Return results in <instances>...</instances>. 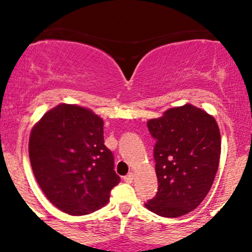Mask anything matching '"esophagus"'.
Instances as JSON below:
<instances>
[{
    "label": "esophagus",
    "mask_w": 252,
    "mask_h": 252,
    "mask_svg": "<svg viewBox=\"0 0 252 252\" xmlns=\"http://www.w3.org/2000/svg\"><path fill=\"white\" fill-rule=\"evenodd\" d=\"M132 180H134V174H132V173H129L128 175L124 176V181L128 182V184H131Z\"/></svg>",
    "instance_id": "obj_1"
}]
</instances>
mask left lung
I'll use <instances>...</instances> for the list:
<instances>
[{
	"instance_id": "left-lung-1",
	"label": "left lung",
	"mask_w": 252,
	"mask_h": 252,
	"mask_svg": "<svg viewBox=\"0 0 252 252\" xmlns=\"http://www.w3.org/2000/svg\"><path fill=\"white\" fill-rule=\"evenodd\" d=\"M154 147L158 189L146 202L152 212L176 218L193 211L210 192L220 158V132L212 116L192 104L167 110L147 123Z\"/></svg>"
}]
</instances>
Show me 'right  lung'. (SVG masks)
<instances>
[{
  "label": "right lung",
  "mask_w": 252,
  "mask_h": 252,
  "mask_svg": "<svg viewBox=\"0 0 252 252\" xmlns=\"http://www.w3.org/2000/svg\"><path fill=\"white\" fill-rule=\"evenodd\" d=\"M104 122L91 110L59 104L32 129L30 158L40 189L52 204L84 216L108 204L121 178L104 144Z\"/></svg>",
  "instance_id": "1"
}]
</instances>
